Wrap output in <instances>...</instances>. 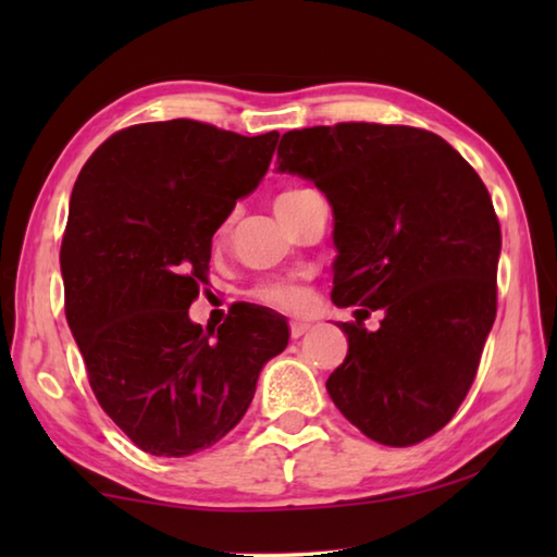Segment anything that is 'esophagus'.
I'll list each match as a JSON object with an SVG mask.
<instances>
[{
  "instance_id": "obj_1",
  "label": "esophagus",
  "mask_w": 557,
  "mask_h": 557,
  "mask_svg": "<svg viewBox=\"0 0 557 557\" xmlns=\"http://www.w3.org/2000/svg\"><path fill=\"white\" fill-rule=\"evenodd\" d=\"M309 329H312V324H309V322H297V319H295V322L289 324V334H292V338H299V336H305Z\"/></svg>"
}]
</instances>
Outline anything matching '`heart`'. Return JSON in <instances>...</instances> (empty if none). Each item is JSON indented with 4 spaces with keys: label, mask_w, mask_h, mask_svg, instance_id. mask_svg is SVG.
<instances>
[{
    "label": "heart",
    "mask_w": 557,
    "mask_h": 557,
    "mask_svg": "<svg viewBox=\"0 0 557 557\" xmlns=\"http://www.w3.org/2000/svg\"><path fill=\"white\" fill-rule=\"evenodd\" d=\"M307 191H309V188H301V186L285 188V191L277 196L275 211L287 209V206H292L297 199H301V196H305ZM252 295H256V299L262 301V305L275 307V309H287V312H297V309L307 305V289L299 280L265 282V285H260L256 292H252Z\"/></svg>",
    "instance_id": "heart-1"
}]
</instances>
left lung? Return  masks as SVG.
<instances>
[{
  "label": "left lung",
  "instance_id": "1",
  "mask_svg": "<svg viewBox=\"0 0 557 557\" xmlns=\"http://www.w3.org/2000/svg\"><path fill=\"white\" fill-rule=\"evenodd\" d=\"M277 172L309 178L334 211L336 307L348 354L326 391L381 445L408 447L455 418L496 317L502 228L492 196L428 129L375 122L285 132ZM375 308L382 326L360 319Z\"/></svg>",
  "mask_w": 557,
  "mask_h": 557
}]
</instances>
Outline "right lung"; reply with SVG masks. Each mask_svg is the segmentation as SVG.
Wrapping results in <instances>:
<instances>
[{
    "label": "right lung",
    "instance_id": "add662e5",
    "mask_svg": "<svg viewBox=\"0 0 557 557\" xmlns=\"http://www.w3.org/2000/svg\"><path fill=\"white\" fill-rule=\"evenodd\" d=\"M280 132L243 137L196 120L106 139L81 169L61 245L65 319L110 420L154 457H186L238 425L258 375L285 351V317L245 305L201 329L188 307L211 240L252 194Z\"/></svg>",
    "mask_w": 557,
    "mask_h": 557
}]
</instances>
